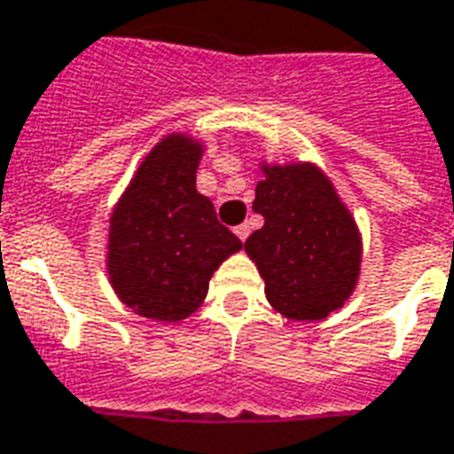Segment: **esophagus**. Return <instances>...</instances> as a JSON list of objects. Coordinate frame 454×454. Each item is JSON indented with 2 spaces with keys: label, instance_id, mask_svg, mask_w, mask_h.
<instances>
[{
  "label": "esophagus",
  "instance_id": "obj_1",
  "mask_svg": "<svg viewBox=\"0 0 454 454\" xmlns=\"http://www.w3.org/2000/svg\"><path fill=\"white\" fill-rule=\"evenodd\" d=\"M248 231H251V227H248V224H239V227H234V234H237L241 241H247Z\"/></svg>",
  "mask_w": 454,
  "mask_h": 454
}]
</instances>
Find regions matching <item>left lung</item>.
<instances>
[{"label": "left lung", "mask_w": 454, "mask_h": 454, "mask_svg": "<svg viewBox=\"0 0 454 454\" xmlns=\"http://www.w3.org/2000/svg\"><path fill=\"white\" fill-rule=\"evenodd\" d=\"M254 210L263 227L244 244L265 296L289 320H323L356 289L361 234L328 175L313 162H261Z\"/></svg>", "instance_id": "left-lung-1"}]
</instances>
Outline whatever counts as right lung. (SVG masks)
I'll use <instances>...</instances> for the list:
<instances>
[{"instance_id":"obj_1","label":"right lung","mask_w":454,"mask_h":454,"mask_svg":"<svg viewBox=\"0 0 454 454\" xmlns=\"http://www.w3.org/2000/svg\"><path fill=\"white\" fill-rule=\"evenodd\" d=\"M203 141L169 134L150 150L110 215L107 275L143 318H189L213 272L241 248L207 196L196 191Z\"/></svg>"}]
</instances>
